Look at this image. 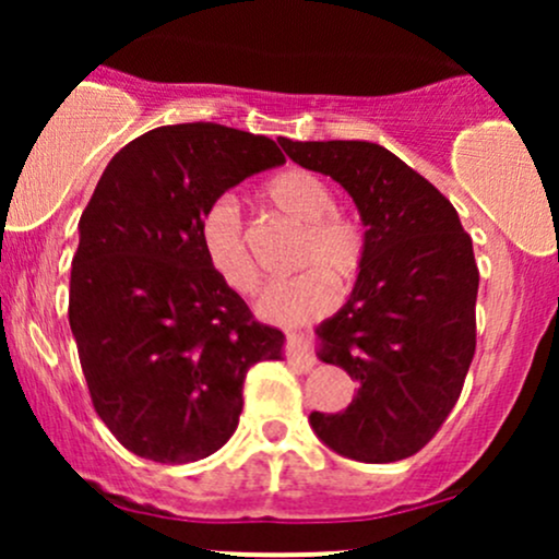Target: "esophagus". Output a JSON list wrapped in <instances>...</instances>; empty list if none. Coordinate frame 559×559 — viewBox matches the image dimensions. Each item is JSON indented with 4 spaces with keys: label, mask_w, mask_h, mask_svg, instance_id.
<instances>
[{
    "label": "esophagus",
    "mask_w": 559,
    "mask_h": 559,
    "mask_svg": "<svg viewBox=\"0 0 559 559\" xmlns=\"http://www.w3.org/2000/svg\"><path fill=\"white\" fill-rule=\"evenodd\" d=\"M288 357H292V360H297L301 368H312V365L318 362L316 349H312L310 333H301V331L288 333Z\"/></svg>",
    "instance_id": "34e87169"
}]
</instances>
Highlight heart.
I'll return each mask as SVG.
<instances>
[{
    "label": "heart",
    "mask_w": 559,
    "mask_h": 559,
    "mask_svg": "<svg viewBox=\"0 0 559 559\" xmlns=\"http://www.w3.org/2000/svg\"><path fill=\"white\" fill-rule=\"evenodd\" d=\"M265 199L278 213L301 223L294 265L305 271L273 281L262 292L258 310L275 323H305L336 305L338 286L352 284L362 271V226L344 210L333 207V191L312 170H286L265 186ZM199 249L223 284L239 294L260 286V271L249 247L239 204L234 197H217L204 207L197 226Z\"/></svg>",
    "instance_id": "heart-1"
}]
</instances>
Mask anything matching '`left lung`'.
Listing matches in <instances>:
<instances>
[{
    "label": "left lung",
    "instance_id": "left-lung-1",
    "mask_svg": "<svg viewBox=\"0 0 559 559\" xmlns=\"http://www.w3.org/2000/svg\"><path fill=\"white\" fill-rule=\"evenodd\" d=\"M294 163L342 183L365 226L352 297L318 329L320 360L357 381L344 413H312L323 444L360 463L420 452L460 400L476 355L478 265L452 202L370 141H292Z\"/></svg>",
    "mask_w": 559,
    "mask_h": 559
}]
</instances>
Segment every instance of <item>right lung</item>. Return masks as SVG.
Segmentation results:
<instances>
[{
	"instance_id": "obj_1",
	"label": "right lung",
	"mask_w": 559,
	"mask_h": 559,
	"mask_svg": "<svg viewBox=\"0 0 559 559\" xmlns=\"http://www.w3.org/2000/svg\"><path fill=\"white\" fill-rule=\"evenodd\" d=\"M286 163L273 139L217 123L163 126L110 159L79 230L68 318L88 394L128 452L163 465L210 457L239 426L243 378L281 360L199 249L204 207Z\"/></svg>"
}]
</instances>
